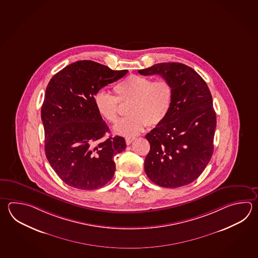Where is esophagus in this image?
Returning a JSON list of instances; mask_svg holds the SVG:
<instances>
[{
    "label": "esophagus",
    "mask_w": 258,
    "mask_h": 258,
    "mask_svg": "<svg viewBox=\"0 0 258 258\" xmlns=\"http://www.w3.org/2000/svg\"><path fill=\"white\" fill-rule=\"evenodd\" d=\"M133 141H134V138H126V145H130V144H132V142H133Z\"/></svg>",
    "instance_id": "1"
}]
</instances>
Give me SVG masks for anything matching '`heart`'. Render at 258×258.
<instances>
[{
  "instance_id": "1",
  "label": "heart",
  "mask_w": 258,
  "mask_h": 258,
  "mask_svg": "<svg viewBox=\"0 0 258 258\" xmlns=\"http://www.w3.org/2000/svg\"><path fill=\"white\" fill-rule=\"evenodd\" d=\"M116 96L99 91L94 96L95 108L104 119L115 123L118 119L120 104L127 105L130 116L117 122L114 132L123 137L137 136L147 125L158 126L172 107L174 88L167 79L153 81L149 77L132 74L115 85Z\"/></svg>"
}]
</instances>
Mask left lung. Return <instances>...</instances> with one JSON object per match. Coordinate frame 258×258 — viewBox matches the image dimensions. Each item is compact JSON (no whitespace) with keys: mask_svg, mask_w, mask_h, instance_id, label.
<instances>
[{"mask_svg":"<svg viewBox=\"0 0 258 258\" xmlns=\"http://www.w3.org/2000/svg\"><path fill=\"white\" fill-rule=\"evenodd\" d=\"M138 72L161 75L174 88L168 116L145 136L151 145L145 173L163 187L190 184L202 174L213 153L217 119L211 91L200 74L184 64L163 62Z\"/></svg>","mask_w":258,"mask_h":258,"instance_id":"obj_1","label":"left lung"}]
</instances>
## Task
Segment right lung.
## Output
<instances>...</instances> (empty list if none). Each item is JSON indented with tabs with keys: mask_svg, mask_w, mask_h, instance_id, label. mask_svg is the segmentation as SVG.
Here are the masks:
<instances>
[{
	"mask_svg": "<svg viewBox=\"0 0 258 258\" xmlns=\"http://www.w3.org/2000/svg\"><path fill=\"white\" fill-rule=\"evenodd\" d=\"M93 60H79L55 74L41 107L45 153L65 184L97 189L114 176V156L126 149L125 139L105 137L109 127L95 108L94 96L126 75Z\"/></svg>",
	"mask_w": 258,
	"mask_h": 258,
	"instance_id": "add662e5",
	"label": "right lung"
}]
</instances>
